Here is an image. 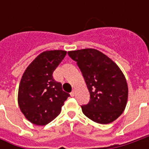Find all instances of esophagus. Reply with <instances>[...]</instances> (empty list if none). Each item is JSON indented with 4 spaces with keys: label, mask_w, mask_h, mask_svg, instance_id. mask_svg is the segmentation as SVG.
<instances>
[{
    "label": "esophagus",
    "mask_w": 149,
    "mask_h": 149,
    "mask_svg": "<svg viewBox=\"0 0 149 149\" xmlns=\"http://www.w3.org/2000/svg\"><path fill=\"white\" fill-rule=\"evenodd\" d=\"M75 93H76V91H75L74 89H73V90L72 91L71 93H70V96H71V97H74V96H75Z\"/></svg>",
    "instance_id": "1"
}]
</instances>
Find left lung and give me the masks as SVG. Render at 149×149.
Listing matches in <instances>:
<instances>
[{"label": "left lung", "instance_id": "8db88e82", "mask_svg": "<svg viewBox=\"0 0 149 149\" xmlns=\"http://www.w3.org/2000/svg\"><path fill=\"white\" fill-rule=\"evenodd\" d=\"M68 54L77 62L90 93L88 104L81 106L83 113L102 125L116 120L128 101V84L120 68L97 49L69 51Z\"/></svg>", "mask_w": 149, "mask_h": 149}]
</instances>
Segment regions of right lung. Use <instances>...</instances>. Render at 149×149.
<instances>
[{
    "mask_svg": "<svg viewBox=\"0 0 149 149\" xmlns=\"http://www.w3.org/2000/svg\"><path fill=\"white\" fill-rule=\"evenodd\" d=\"M64 50L45 51L28 66L18 89V104L25 118L36 125H45L61 113L69 97L52 72L65 58Z\"/></svg>",
    "mask_w": 149,
    "mask_h": 149,
    "instance_id": "1",
    "label": "right lung"
}]
</instances>
